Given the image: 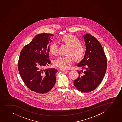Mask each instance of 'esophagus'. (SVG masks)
<instances>
[{
  "instance_id": "34e87169",
  "label": "esophagus",
  "mask_w": 122,
  "mask_h": 122,
  "mask_svg": "<svg viewBox=\"0 0 122 122\" xmlns=\"http://www.w3.org/2000/svg\"><path fill=\"white\" fill-rule=\"evenodd\" d=\"M61 71L64 72H69L70 71V70H62Z\"/></svg>"
}]
</instances>
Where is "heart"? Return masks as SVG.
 <instances>
[{
  "mask_svg": "<svg viewBox=\"0 0 122 122\" xmlns=\"http://www.w3.org/2000/svg\"><path fill=\"white\" fill-rule=\"evenodd\" d=\"M61 41L70 47L69 54H71L76 60H80L84 57L85 50L81 45V42L76 37L72 35H66L62 38ZM49 51L53 55H57L58 51V45L56 42L51 44ZM73 59L70 56H60L54 60L55 66L62 69L67 68V65H71Z\"/></svg>",
  "mask_w": 122,
  "mask_h": 122,
  "instance_id": "1",
  "label": "heart"
}]
</instances>
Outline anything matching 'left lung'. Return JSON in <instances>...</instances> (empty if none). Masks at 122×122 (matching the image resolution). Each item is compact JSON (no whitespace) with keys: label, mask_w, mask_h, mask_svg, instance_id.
Returning <instances> with one entry per match:
<instances>
[{"label":"left lung","mask_w":122,"mask_h":122,"mask_svg":"<svg viewBox=\"0 0 122 122\" xmlns=\"http://www.w3.org/2000/svg\"><path fill=\"white\" fill-rule=\"evenodd\" d=\"M83 37L85 43V53L77 66H82L85 70L84 71L82 70H77L79 76L74 80V84L78 90L88 93L96 89L103 80L107 61L103 49L98 40L88 33L83 35Z\"/></svg>","instance_id":"8db88e82"}]
</instances>
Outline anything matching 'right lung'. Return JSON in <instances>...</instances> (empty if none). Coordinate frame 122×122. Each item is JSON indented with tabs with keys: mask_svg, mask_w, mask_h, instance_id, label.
Returning <instances> with one entry per match:
<instances>
[{
	"mask_svg": "<svg viewBox=\"0 0 122 122\" xmlns=\"http://www.w3.org/2000/svg\"><path fill=\"white\" fill-rule=\"evenodd\" d=\"M53 36L49 33L37 35L24 47L19 56L18 67L21 78L28 88L37 93H48L56 83L58 70L44 69L51 63L49 46Z\"/></svg>",
	"mask_w": 122,
	"mask_h": 122,
	"instance_id": "obj_1",
	"label": "right lung"
}]
</instances>
